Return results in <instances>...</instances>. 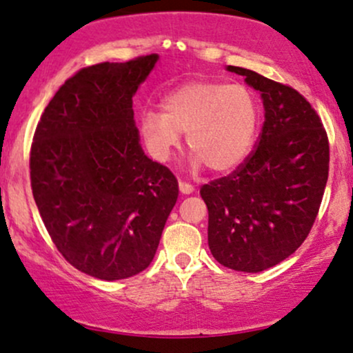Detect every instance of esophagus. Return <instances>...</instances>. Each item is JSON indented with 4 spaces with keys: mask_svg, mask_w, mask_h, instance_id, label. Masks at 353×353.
Returning a JSON list of instances; mask_svg holds the SVG:
<instances>
[{
    "mask_svg": "<svg viewBox=\"0 0 353 353\" xmlns=\"http://www.w3.org/2000/svg\"><path fill=\"white\" fill-rule=\"evenodd\" d=\"M179 190H181L182 194H192L194 192V185H190L189 182L181 181L179 182Z\"/></svg>",
    "mask_w": 353,
    "mask_h": 353,
    "instance_id": "1",
    "label": "esophagus"
}]
</instances>
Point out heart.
<instances>
[{
  "label": "heart",
  "instance_id": "b5f03b06",
  "mask_svg": "<svg viewBox=\"0 0 353 353\" xmlns=\"http://www.w3.org/2000/svg\"><path fill=\"white\" fill-rule=\"evenodd\" d=\"M261 108L252 89L222 81H197L174 89L163 112L141 114V134L154 159L168 161L188 132L192 168L229 172L247 159L257 136Z\"/></svg>",
  "mask_w": 353,
  "mask_h": 353
}]
</instances>
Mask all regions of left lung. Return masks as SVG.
Wrapping results in <instances>:
<instances>
[{
	"label": "left lung",
	"mask_w": 353,
	"mask_h": 353,
	"mask_svg": "<svg viewBox=\"0 0 353 353\" xmlns=\"http://www.w3.org/2000/svg\"><path fill=\"white\" fill-rule=\"evenodd\" d=\"M264 103L255 149L234 172L201 188L209 210V249L224 267L262 272L309 236L329 177V137L299 91L244 68Z\"/></svg>",
	"instance_id": "obj_1"
}]
</instances>
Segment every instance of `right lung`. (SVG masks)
Segmentation results:
<instances>
[{
  "instance_id": "right-lung-1",
  "label": "right lung",
  "mask_w": 353,
  "mask_h": 353,
  "mask_svg": "<svg viewBox=\"0 0 353 353\" xmlns=\"http://www.w3.org/2000/svg\"><path fill=\"white\" fill-rule=\"evenodd\" d=\"M157 59L79 70L52 96L31 144V189L48 234L72 267L101 281L148 269L179 196L174 174L141 148L132 111Z\"/></svg>"
}]
</instances>
